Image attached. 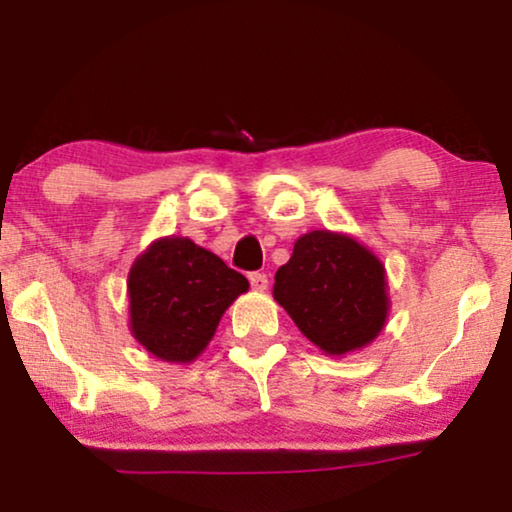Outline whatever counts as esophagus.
<instances>
[{
	"label": "esophagus",
	"instance_id": "34e87169",
	"mask_svg": "<svg viewBox=\"0 0 512 512\" xmlns=\"http://www.w3.org/2000/svg\"><path fill=\"white\" fill-rule=\"evenodd\" d=\"M249 282H251V289H256V291H265V289H268V284H270L265 272H251Z\"/></svg>",
	"mask_w": 512,
	"mask_h": 512
}]
</instances>
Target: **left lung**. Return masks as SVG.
Returning a JSON list of instances; mask_svg holds the SVG:
<instances>
[{
    "label": "left lung",
    "mask_w": 512,
    "mask_h": 512,
    "mask_svg": "<svg viewBox=\"0 0 512 512\" xmlns=\"http://www.w3.org/2000/svg\"><path fill=\"white\" fill-rule=\"evenodd\" d=\"M272 296L312 345L345 356L370 345L389 317L387 270L347 233L310 230L275 275Z\"/></svg>",
    "instance_id": "left-lung-1"
}]
</instances>
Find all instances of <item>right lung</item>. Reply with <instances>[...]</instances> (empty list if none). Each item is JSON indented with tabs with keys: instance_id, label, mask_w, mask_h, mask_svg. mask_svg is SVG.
Masks as SVG:
<instances>
[{
	"instance_id": "right-lung-1",
	"label": "right lung",
	"mask_w": 512,
	"mask_h": 512,
	"mask_svg": "<svg viewBox=\"0 0 512 512\" xmlns=\"http://www.w3.org/2000/svg\"><path fill=\"white\" fill-rule=\"evenodd\" d=\"M249 291L247 277L188 237H158L128 272L130 333L167 363H191L214 338L223 312Z\"/></svg>"
}]
</instances>
